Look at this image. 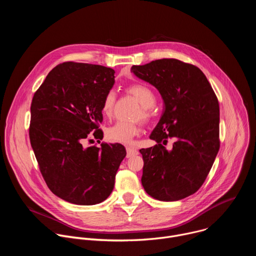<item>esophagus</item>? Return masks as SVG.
<instances>
[{
	"label": "esophagus",
	"mask_w": 256,
	"mask_h": 256,
	"mask_svg": "<svg viewBox=\"0 0 256 256\" xmlns=\"http://www.w3.org/2000/svg\"><path fill=\"white\" fill-rule=\"evenodd\" d=\"M138 150H136L134 148L132 147H126V157L130 158L132 156H134V155H138Z\"/></svg>",
	"instance_id": "esophagus-1"
}]
</instances>
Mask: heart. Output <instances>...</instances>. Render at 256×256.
<instances>
[{"label":"heart","mask_w":256,"mask_h":256,"mask_svg":"<svg viewBox=\"0 0 256 256\" xmlns=\"http://www.w3.org/2000/svg\"><path fill=\"white\" fill-rule=\"evenodd\" d=\"M128 92L132 94L142 105L140 110L136 112V118H142L144 122H148L152 120L153 114L151 107L156 103V95L152 89L148 86L134 84L128 87ZM116 102V94L114 90L108 91L103 97L101 104V112L106 118H112L114 112V106ZM140 132V126L138 122H118L106 130V138L112 142L118 144H130L132 138L138 136Z\"/></svg>","instance_id":"obj_1"}]
</instances>
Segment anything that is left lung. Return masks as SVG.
<instances>
[{"instance_id": "8db88e82", "label": "left lung", "mask_w": 256, "mask_h": 256, "mask_svg": "<svg viewBox=\"0 0 256 256\" xmlns=\"http://www.w3.org/2000/svg\"><path fill=\"white\" fill-rule=\"evenodd\" d=\"M130 70L156 87L165 104L150 136L157 144L140 150L142 184L159 200L188 198L202 186L220 149L218 98L204 72L179 60H156ZM168 137L176 138L171 152L162 146Z\"/></svg>"}]
</instances>
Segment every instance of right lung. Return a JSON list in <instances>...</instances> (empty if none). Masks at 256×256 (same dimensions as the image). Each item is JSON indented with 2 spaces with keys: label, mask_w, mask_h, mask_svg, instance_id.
<instances>
[{
  "label": "right lung",
  "mask_w": 256,
  "mask_h": 256,
  "mask_svg": "<svg viewBox=\"0 0 256 256\" xmlns=\"http://www.w3.org/2000/svg\"><path fill=\"white\" fill-rule=\"evenodd\" d=\"M114 70L66 62L54 68L34 93L29 138L46 186L62 200L81 206L105 200L126 155L120 144L86 147L102 140L101 104L114 84ZM94 130V132L92 130Z\"/></svg>",
  "instance_id": "right-lung-1"
}]
</instances>
